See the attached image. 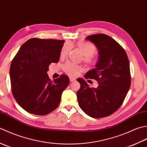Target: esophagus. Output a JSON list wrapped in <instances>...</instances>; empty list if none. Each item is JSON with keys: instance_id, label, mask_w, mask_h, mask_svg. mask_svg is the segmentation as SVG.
<instances>
[{"instance_id": "obj_1", "label": "esophagus", "mask_w": 147, "mask_h": 147, "mask_svg": "<svg viewBox=\"0 0 147 147\" xmlns=\"http://www.w3.org/2000/svg\"><path fill=\"white\" fill-rule=\"evenodd\" d=\"M75 80H76V79H75L74 78H73V77H70V82H74V81H75Z\"/></svg>"}]
</instances>
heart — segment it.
I'll return each mask as SVG.
<instances>
[{
    "mask_svg": "<svg viewBox=\"0 0 147 147\" xmlns=\"http://www.w3.org/2000/svg\"><path fill=\"white\" fill-rule=\"evenodd\" d=\"M77 47L82 53L84 57L83 60L86 64L92 65L96 63V58L94 56L96 52V47L91 42L87 41H79L77 43ZM71 49V44L69 43L65 44L61 47L59 56L61 58H64L68 55ZM63 69L66 73L72 76L79 75L82 70V67L77 64L70 61H67L63 66Z\"/></svg>",
    "mask_w": 147,
    "mask_h": 147,
    "instance_id": "1",
    "label": "heart"
}]
</instances>
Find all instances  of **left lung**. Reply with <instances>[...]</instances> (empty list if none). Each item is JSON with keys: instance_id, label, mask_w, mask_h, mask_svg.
<instances>
[{"instance_id": "obj_1", "label": "left lung", "mask_w": 147, "mask_h": 147, "mask_svg": "<svg viewBox=\"0 0 147 147\" xmlns=\"http://www.w3.org/2000/svg\"><path fill=\"white\" fill-rule=\"evenodd\" d=\"M98 49L96 68L85 75L87 79H94L98 88H89L83 79L77 81L80 88L77 96L79 107L92 118H103L112 115L123 103L131 86L129 61L121 45L110 36L98 34L89 35Z\"/></svg>"}]
</instances>
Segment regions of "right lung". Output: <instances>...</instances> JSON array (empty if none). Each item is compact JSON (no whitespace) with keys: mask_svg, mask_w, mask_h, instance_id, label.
<instances>
[{"mask_svg":"<svg viewBox=\"0 0 147 147\" xmlns=\"http://www.w3.org/2000/svg\"><path fill=\"white\" fill-rule=\"evenodd\" d=\"M64 42V40L32 38L21 46L12 60L11 91L26 112L45 115L58 107L69 78L62 74L51 81L47 71L50 64L59 61Z\"/></svg>","mask_w":147,"mask_h":147,"instance_id":"obj_1","label":"right lung"}]
</instances>
